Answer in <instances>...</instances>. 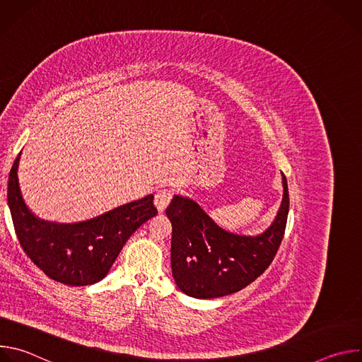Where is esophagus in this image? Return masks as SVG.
<instances>
[{
  "label": "esophagus",
  "mask_w": 362,
  "mask_h": 362,
  "mask_svg": "<svg viewBox=\"0 0 362 362\" xmlns=\"http://www.w3.org/2000/svg\"><path fill=\"white\" fill-rule=\"evenodd\" d=\"M172 190L170 189H160L154 194V204H156L158 211L162 214L165 212V209L169 206L170 200H172Z\"/></svg>",
  "instance_id": "34e87169"
}]
</instances>
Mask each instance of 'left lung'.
I'll return each mask as SVG.
<instances>
[{"mask_svg":"<svg viewBox=\"0 0 362 362\" xmlns=\"http://www.w3.org/2000/svg\"><path fill=\"white\" fill-rule=\"evenodd\" d=\"M272 225L261 235L245 236L218 226L200 206L175 194L166 209L172 222V275L182 292L211 299L235 293L271 265L282 242L289 212L286 177Z\"/></svg>","mask_w":362,"mask_h":362,"instance_id":"8db88e82","label":"left lung"}]
</instances>
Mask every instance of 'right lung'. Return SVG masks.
<instances>
[{
    "label": "right lung",
    "instance_id": "right-lung-1",
    "mask_svg": "<svg viewBox=\"0 0 362 362\" xmlns=\"http://www.w3.org/2000/svg\"><path fill=\"white\" fill-rule=\"evenodd\" d=\"M21 151L8 177V206L21 247L51 279L70 286L93 285L105 278L127 239L158 215L153 194L126 203L86 222L57 223L37 218L25 204L20 183Z\"/></svg>",
    "mask_w": 362,
    "mask_h": 362
}]
</instances>
